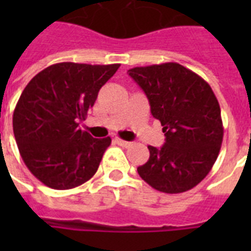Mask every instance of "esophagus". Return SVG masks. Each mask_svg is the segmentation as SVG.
Returning <instances> with one entry per match:
<instances>
[{"instance_id": "34e87169", "label": "esophagus", "mask_w": 251, "mask_h": 251, "mask_svg": "<svg viewBox=\"0 0 251 251\" xmlns=\"http://www.w3.org/2000/svg\"><path fill=\"white\" fill-rule=\"evenodd\" d=\"M114 142H116L118 146H121V147H125V149H127V147H130V146H131V142L124 141V139H121V138H118V137L114 138Z\"/></svg>"}]
</instances>
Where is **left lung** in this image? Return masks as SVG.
I'll use <instances>...</instances> for the list:
<instances>
[{
	"instance_id": "8db88e82",
	"label": "left lung",
	"mask_w": 251,
	"mask_h": 251,
	"mask_svg": "<svg viewBox=\"0 0 251 251\" xmlns=\"http://www.w3.org/2000/svg\"><path fill=\"white\" fill-rule=\"evenodd\" d=\"M163 126L165 143L149 146L150 159L138 173L150 186L168 194L193 189L219 156L223 142L220 105L206 80L177 62L130 69Z\"/></svg>"
}]
</instances>
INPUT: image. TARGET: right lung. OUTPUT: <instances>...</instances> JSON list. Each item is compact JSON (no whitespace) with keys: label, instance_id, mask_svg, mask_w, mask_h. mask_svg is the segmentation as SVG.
<instances>
[{"label":"right lung","instance_id":"add662e5","mask_svg":"<svg viewBox=\"0 0 251 251\" xmlns=\"http://www.w3.org/2000/svg\"><path fill=\"white\" fill-rule=\"evenodd\" d=\"M118 68L60 62L41 70L22 92L13 114L14 137L29 172L48 187L73 189L98 171L112 139L92 138L79 122Z\"/></svg>","mask_w":251,"mask_h":251}]
</instances>
